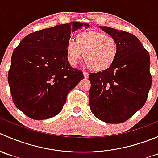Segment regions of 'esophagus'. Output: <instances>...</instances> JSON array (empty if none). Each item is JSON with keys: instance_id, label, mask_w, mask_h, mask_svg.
I'll return each mask as SVG.
<instances>
[{"instance_id": "esophagus-1", "label": "esophagus", "mask_w": 158, "mask_h": 158, "mask_svg": "<svg viewBox=\"0 0 158 158\" xmlns=\"http://www.w3.org/2000/svg\"><path fill=\"white\" fill-rule=\"evenodd\" d=\"M83 75H84V77H85V79H88L89 77V73H87V72H83Z\"/></svg>"}]
</instances>
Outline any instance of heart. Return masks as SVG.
Listing matches in <instances>:
<instances>
[{
  "instance_id": "heart-1",
  "label": "heart",
  "mask_w": 158,
  "mask_h": 158,
  "mask_svg": "<svg viewBox=\"0 0 158 158\" xmlns=\"http://www.w3.org/2000/svg\"><path fill=\"white\" fill-rule=\"evenodd\" d=\"M74 41L69 40L66 45L68 62L76 65L83 52V60L89 69L103 72L109 69L118 54V44L113 36L95 30L77 33Z\"/></svg>"
}]
</instances>
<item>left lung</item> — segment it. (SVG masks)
<instances>
[{"instance_id":"left-lung-1","label":"left lung","mask_w":158,"mask_h":158,"mask_svg":"<svg viewBox=\"0 0 158 158\" xmlns=\"http://www.w3.org/2000/svg\"><path fill=\"white\" fill-rule=\"evenodd\" d=\"M99 27L117 40L118 54L109 69L89 75V106L102 122L122 123L145 104L151 86L150 55L135 35Z\"/></svg>"}]
</instances>
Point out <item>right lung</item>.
Instances as JSON below:
<instances>
[{"label": "right lung", "mask_w": 158, "mask_h": 158, "mask_svg": "<svg viewBox=\"0 0 158 158\" xmlns=\"http://www.w3.org/2000/svg\"><path fill=\"white\" fill-rule=\"evenodd\" d=\"M88 23L71 22L31 33L14 49L8 83L14 105L35 120L50 118L61 111L66 96L82 79L66 54L71 32Z\"/></svg>", "instance_id": "right-lung-1"}]
</instances>
